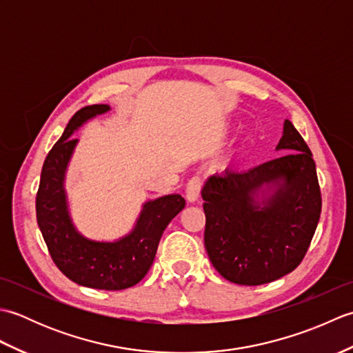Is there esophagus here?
Returning a JSON list of instances; mask_svg holds the SVG:
<instances>
[{
	"label": "esophagus",
	"instance_id": "esophagus-1",
	"mask_svg": "<svg viewBox=\"0 0 353 353\" xmlns=\"http://www.w3.org/2000/svg\"><path fill=\"white\" fill-rule=\"evenodd\" d=\"M200 191H201V179L199 176L191 177L188 183H186V190H185L186 200H188L190 203L197 201L199 196H200Z\"/></svg>",
	"mask_w": 353,
	"mask_h": 353
}]
</instances>
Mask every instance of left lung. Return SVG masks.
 <instances>
[{
  "label": "left lung",
  "instance_id": "8db88e82",
  "mask_svg": "<svg viewBox=\"0 0 353 353\" xmlns=\"http://www.w3.org/2000/svg\"><path fill=\"white\" fill-rule=\"evenodd\" d=\"M283 156L247 171L226 170L201 190L205 247L224 279L262 285L301 264L317 229L321 194L311 150L288 119Z\"/></svg>",
  "mask_w": 353,
  "mask_h": 353
}]
</instances>
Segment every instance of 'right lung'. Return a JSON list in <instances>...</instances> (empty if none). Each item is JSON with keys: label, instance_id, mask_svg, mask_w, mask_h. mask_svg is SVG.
Wrapping results in <instances>:
<instances>
[{"label": "right lung", "instance_id": "obj_1", "mask_svg": "<svg viewBox=\"0 0 353 353\" xmlns=\"http://www.w3.org/2000/svg\"><path fill=\"white\" fill-rule=\"evenodd\" d=\"M109 110V104H92L70 119L43 162L36 219L52 261L68 279L88 288L118 291L133 287L147 274L163 230L185 208V199L168 194L145 201L133 229L115 241H97L80 234L65 191L66 170L79 142L71 137L89 119Z\"/></svg>", "mask_w": 353, "mask_h": 353}]
</instances>
